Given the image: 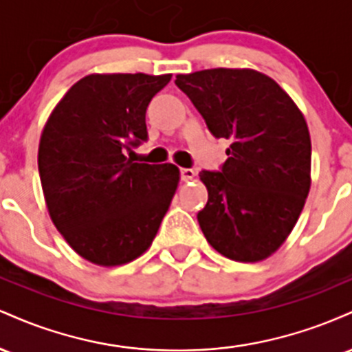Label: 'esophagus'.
Returning <instances> with one entry per match:
<instances>
[{
  "label": "esophagus",
  "mask_w": 352,
  "mask_h": 352,
  "mask_svg": "<svg viewBox=\"0 0 352 352\" xmlns=\"http://www.w3.org/2000/svg\"><path fill=\"white\" fill-rule=\"evenodd\" d=\"M180 177L184 182H188L195 177V172H193L192 168H180Z\"/></svg>",
  "instance_id": "obj_1"
}]
</instances>
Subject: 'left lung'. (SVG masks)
Wrapping results in <instances>:
<instances>
[{"mask_svg": "<svg viewBox=\"0 0 352 352\" xmlns=\"http://www.w3.org/2000/svg\"><path fill=\"white\" fill-rule=\"evenodd\" d=\"M184 91L217 139H228L220 172L201 170L208 201L199 223L218 253L254 263L285 243L311 187L305 116L272 78L253 69L179 74Z\"/></svg>", "mask_w": 352, "mask_h": 352, "instance_id": "obj_1", "label": "left lung"}]
</instances>
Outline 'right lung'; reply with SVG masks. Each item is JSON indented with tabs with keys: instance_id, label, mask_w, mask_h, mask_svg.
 Here are the masks:
<instances>
[{
	"instance_id": "right-lung-1",
	"label": "right lung",
	"mask_w": 352,
	"mask_h": 352,
	"mask_svg": "<svg viewBox=\"0 0 352 352\" xmlns=\"http://www.w3.org/2000/svg\"><path fill=\"white\" fill-rule=\"evenodd\" d=\"M172 74H89L51 112L38 167L52 223L79 256L119 266L147 252L180 180L173 164L125 157L147 140L145 111Z\"/></svg>"
}]
</instances>
